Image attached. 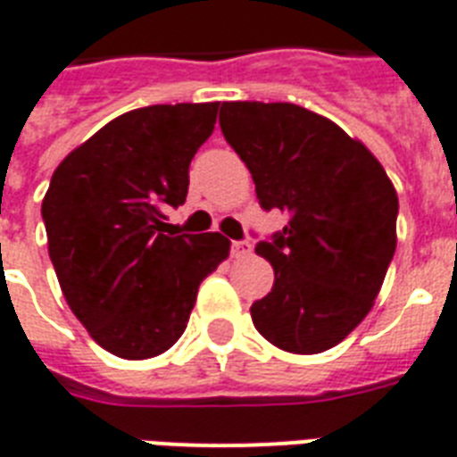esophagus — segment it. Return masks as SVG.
<instances>
[{"mask_svg":"<svg viewBox=\"0 0 457 457\" xmlns=\"http://www.w3.org/2000/svg\"><path fill=\"white\" fill-rule=\"evenodd\" d=\"M231 253L236 254V257H247V254L253 253V245H250L247 240H233Z\"/></svg>","mask_w":457,"mask_h":457,"instance_id":"1","label":"esophagus"}]
</instances>
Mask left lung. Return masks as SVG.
I'll return each mask as SVG.
<instances>
[{
  "label": "left lung",
  "instance_id": "8db88e82",
  "mask_svg": "<svg viewBox=\"0 0 457 457\" xmlns=\"http://www.w3.org/2000/svg\"><path fill=\"white\" fill-rule=\"evenodd\" d=\"M219 126L262 207L288 214L254 247L274 267L271 293L250 307L254 328L295 355L334 348L372 310L394 260V183L360 140L291 102H224Z\"/></svg>",
  "mask_w": 457,
  "mask_h": 457
}]
</instances>
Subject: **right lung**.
Returning <instances> with one entry per match:
<instances>
[{"mask_svg":"<svg viewBox=\"0 0 457 457\" xmlns=\"http://www.w3.org/2000/svg\"><path fill=\"white\" fill-rule=\"evenodd\" d=\"M219 102L116 116L56 166L42 219L71 312L123 360L162 355L188 327L197 288L228 257L221 233H166Z\"/></svg>","mask_w":457,"mask_h":457,"instance_id":"add662e5","label":"right lung"}]
</instances>
